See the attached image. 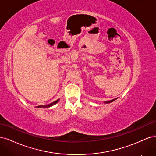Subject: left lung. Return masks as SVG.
<instances>
[{"mask_svg":"<svg viewBox=\"0 0 156 156\" xmlns=\"http://www.w3.org/2000/svg\"><path fill=\"white\" fill-rule=\"evenodd\" d=\"M117 98H115V99H113V100H109V101H103V103H112V101H114L116 100Z\"/></svg>","mask_w":156,"mask_h":156,"instance_id":"8db88e82","label":"left lung"}]
</instances>
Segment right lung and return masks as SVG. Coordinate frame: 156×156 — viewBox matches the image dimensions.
Instances as JSON below:
<instances>
[{
    "mask_svg": "<svg viewBox=\"0 0 156 156\" xmlns=\"http://www.w3.org/2000/svg\"><path fill=\"white\" fill-rule=\"evenodd\" d=\"M59 100H60V99H58V100H56V101H53V102H52V103H49V104H48V105H39V106H37V107H37V108H49V107H51V106H53V105H55L56 103H57Z\"/></svg>",
    "mask_w": 156,
    "mask_h": 156,
    "instance_id": "add662e5",
    "label": "right lung"
}]
</instances>
